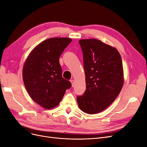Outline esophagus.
<instances>
[{"instance_id":"34e87169","label":"esophagus","mask_w":147,"mask_h":147,"mask_svg":"<svg viewBox=\"0 0 147 147\" xmlns=\"http://www.w3.org/2000/svg\"><path fill=\"white\" fill-rule=\"evenodd\" d=\"M70 83H71V84H72V86L74 87V83H75V82H74V80H71Z\"/></svg>"}]
</instances>
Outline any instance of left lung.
<instances>
[{
  "mask_svg": "<svg viewBox=\"0 0 147 147\" xmlns=\"http://www.w3.org/2000/svg\"><path fill=\"white\" fill-rule=\"evenodd\" d=\"M83 55L86 91L77 97L79 108L88 114L105 110L116 99L124 84L121 57L116 48L99 40H79Z\"/></svg>",
  "mask_w": 147,
  "mask_h": 147,
  "instance_id": "left-lung-1",
  "label": "left lung"
}]
</instances>
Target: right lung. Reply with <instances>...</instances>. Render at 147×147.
Here are the masks:
<instances>
[{"mask_svg": "<svg viewBox=\"0 0 147 147\" xmlns=\"http://www.w3.org/2000/svg\"><path fill=\"white\" fill-rule=\"evenodd\" d=\"M72 38L53 37L35 47L26 58L23 79L29 96L45 109L57 106L71 83L62 77L59 57Z\"/></svg>", "mask_w": 147, "mask_h": 147, "instance_id": "obj_1", "label": "right lung"}]
</instances>
